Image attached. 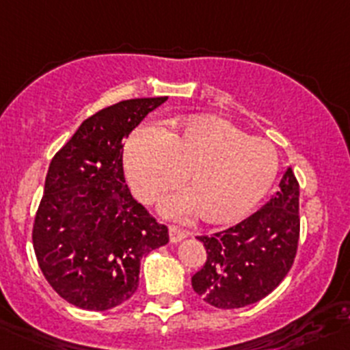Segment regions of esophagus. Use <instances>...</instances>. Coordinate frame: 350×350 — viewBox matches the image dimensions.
<instances>
[{
    "label": "esophagus",
    "mask_w": 350,
    "mask_h": 350,
    "mask_svg": "<svg viewBox=\"0 0 350 350\" xmlns=\"http://www.w3.org/2000/svg\"><path fill=\"white\" fill-rule=\"evenodd\" d=\"M188 237V231L181 230V228L178 226H171L169 228V240L172 241V243H178V241H181L183 238Z\"/></svg>",
    "instance_id": "esophagus-1"
}]
</instances>
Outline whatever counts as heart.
Segmentation results:
<instances>
[{"label":"heart","mask_w":350,"mask_h":350,"mask_svg":"<svg viewBox=\"0 0 350 350\" xmlns=\"http://www.w3.org/2000/svg\"><path fill=\"white\" fill-rule=\"evenodd\" d=\"M129 185L139 200L152 204L185 179L160 204V212L183 219L202 211L211 223H228L252 211L271 190L280 169L278 152L267 139L247 136L231 122L191 117L172 131L138 127L124 150Z\"/></svg>","instance_id":"heart-1"}]
</instances>
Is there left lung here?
Wrapping results in <instances>:
<instances>
[{"label": "left lung", "instance_id": "left-lung-1", "mask_svg": "<svg viewBox=\"0 0 350 350\" xmlns=\"http://www.w3.org/2000/svg\"><path fill=\"white\" fill-rule=\"evenodd\" d=\"M300 233L299 183L292 167L280 190L247 219L211 237H197L207 260L191 286L217 309H238L269 295L292 267Z\"/></svg>", "mask_w": 350, "mask_h": 350}]
</instances>
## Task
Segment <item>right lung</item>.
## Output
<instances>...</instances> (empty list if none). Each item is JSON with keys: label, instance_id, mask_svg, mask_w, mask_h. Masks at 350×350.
<instances>
[{"label": "right lung", "instance_id": "1", "mask_svg": "<svg viewBox=\"0 0 350 350\" xmlns=\"http://www.w3.org/2000/svg\"><path fill=\"white\" fill-rule=\"evenodd\" d=\"M167 100H124L88 117L55 153L36 212L32 245L44 278L76 308L107 311L138 288L145 254L169 241L133 198L124 179L122 142Z\"/></svg>", "mask_w": 350, "mask_h": 350}]
</instances>
